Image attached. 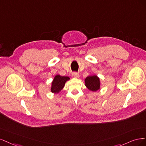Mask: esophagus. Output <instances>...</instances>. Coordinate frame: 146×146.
Wrapping results in <instances>:
<instances>
[{"instance_id": "esophagus-1", "label": "esophagus", "mask_w": 146, "mask_h": 146, "mask_svg": "<svg viewBox=\"0 0 146 146\" xmlns=\"http://www.w3.org/2000/svg\"><path fill=\"white\" fill-rule=\"evenodd\" d=\"M72 77H73V78H79V73H78L74 72V73H72Z\"/></svg>"}]
</instances>
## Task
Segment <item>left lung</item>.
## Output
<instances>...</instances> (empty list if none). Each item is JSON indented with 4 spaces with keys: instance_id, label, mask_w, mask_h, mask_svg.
<instances>
[{
    "instance_id": "8db88e82",
    "label": "left lung",
    "mask_w": 146,
    "mask_h": 146,
    "mask_svg": "<svg viewBox=\"0 0 146 146\" xmlns=\"http://www.w3.org/2000/svg\"><path fill=\"white\" fill-rule=\"evenodd\" d=\"M86 86L89 90L96 92L100 88V79L96 75L87 76L85 79Z\"/></svg>"
}]
</instances>
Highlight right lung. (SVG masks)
I'll return each mask as SVG.
<instances>
[{
    "mask_svg": "<svg viewBox=\"0 0 146 146\" xmlns=\"http://www.w3.org/2000/svg\"><path fill=\"white\" fill-rule=\"evenodd\" d=\"M70 79L68 76H62L59 74L56 75L53 81L51 82V92L53 93H58L64 88L65 84Z\"/></svg>",
    "mask_w": 146,
    "mask_h": 146,
    "instance_id": "1",
    "label": "right lung"
}]
</instances>
